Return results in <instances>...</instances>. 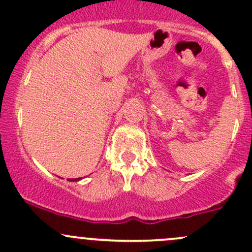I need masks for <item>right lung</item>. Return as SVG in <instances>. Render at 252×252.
I'll list each match as a JSON object with an SVG mask.
<instances>
[{
    "instance_id": "obj_1",
    "label": "right lung",
    "mask_w": 252,
    "mask_h": 252,
    "mask_svg": "<svg viewBox=\"0 0 252 252\" xmlns=\"http://www.w3.org/2000/svg\"><path fill=\"white\" fill-rule=\"evenodd\" d=\"M78 180H81V179H71L70 181H78Z\"/></svg>"
}]
</instances>
